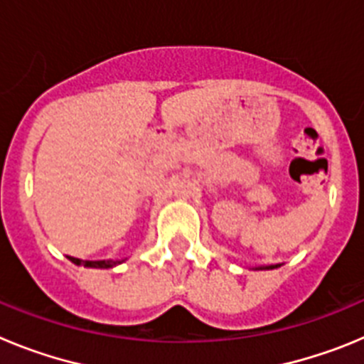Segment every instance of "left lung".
Segmentation results:
<instances>
[{
  "label": "left lung",
  "instance_id": "1",
  "mask_svg": "<svg viewBox=\"0 0 364 364\" xmlns=\"http://www.w3.org/2000/svg\"><path fill=\"white\" fill-rule=\"evenodd\" d=\"M279 266H281V264H269V266H257V268H253V269H275V268H279Z\"/></svg>",
  "mask_w": 364,
  "mask_h": 364
}]
</instances>
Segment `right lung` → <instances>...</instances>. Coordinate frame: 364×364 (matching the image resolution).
Listing matches in <instances>:
<instances>
[{
    "label": "right lung",
    "mask_w": 364,
    "mask_h": 364,
    "mask_svg": "<svg viewBox=\"0 0 364 364\" xmlns=\"http://www.w3.org/2000/svg\"><path fill=\"white\" fill-rule=\"evenodd\" d=\"M70 262H74L76 266H85V268H102V269H107V268H114V266L122 264L124 260H80V259H74V257H69Z\"/></svg>",
    "instance_id": "obj_1"
}]
</instances>
